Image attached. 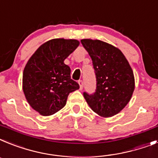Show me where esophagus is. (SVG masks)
<instances>
[{
    "label": "esophagus",
    "instance_id": "1",
    "mask_svg": "<svg viewBox=\"0 0 158 158\" xmlns=\"http://www.w3.org/2000/svg\"><path fill=\"white\" fill-rule=\"evenodd\" d=\"M78 83L79 84V89H80V90H82V89H83V80H79V81H78Z\"/></svg>",
    "mask_w": 158,
    "mask_h": 158
}]
</instances>
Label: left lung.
<instances>
[{
	"instance_id": "8db88e82",
	"label": "left lung",
	"mask_w": 158,
	"mask_h": 158,
	"mask_svg": "<svg viewBox=\"0 0 158 158\" xmlns=\"http://www.w3.org/2000/svg\"><path fill=\"white\" fill-rule=\"evenodd\" d=\"M81 43L92 60L96 90L83 93L93 111L103 118L117 114L128 104L135 87L133 70L118 48L99 40L83 39Z\"/></svg>"
}]
</instances>
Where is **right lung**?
Returning a JSON list of instances; mask_svg holds the SVG:
<instances>
[{"label": "right lung", "instance_id": "add662e5", "mask_svg": "<svg viewBox=\"0 0 158 158\" xmlns=\"http://www.w3.org/2000/svg\"><path fill=\"white\" fill-rule=\"evenodd\" d=\"M79 45L77 40H50L28 60L23 72V91L28 104L40 114L58 112L66 105L68 94L79 88L71 79V68L64 64Z\"/></svg>", "mask_w": 158, "mask_h": 158}]
</instances>
